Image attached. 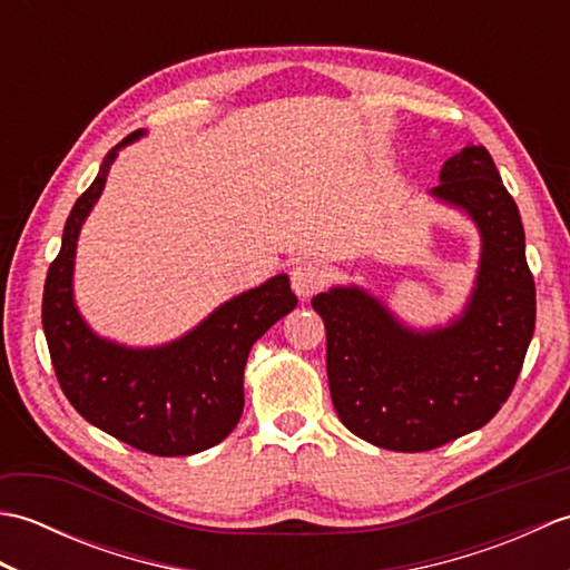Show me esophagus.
<instances>
[{
	"label": "esophagus",
	"mask_w": 570,
	"mask_h": 570,
	"mask_svg": "<svg viewBox=\"0 0 570 570\" xmlns=\"http://www.w3.org/2000/svg\"><path fill=\"white\" fill-rule=\"evenodd\" d=\"M325 284V272L321 269L318 264H311V262H304L294 266L292 272V288L301 296V298H308L318 292V288H323Z\"/></svg>",
	"instance_id": "esophagus-1"
}]
</instances>
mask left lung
I'll return each instance as SVG.
<instances>
[{"label": "left lung", "instance_id": "obj_1", "mask_svg": "<svg viewBox=\"0 0 570 570\" xmlns=\"http://www.w3.org/2000/svg\"><path fill=\"white\" fill-rule=\"evenodd\" d=\"M439 180L429 196L463 210L482 242L475 286L458 318L409 328L355 284L311 301L325 323L337 416L362 441L399 453L433 451L485 426L514 390L537 321L522 217L490 151L468 144Z\"/></svg>", "mask_w": 570, "mask_h": 570}]
</instances>
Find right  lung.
I'll return each mask as SVG.
<instances>
[{
    "instance_id": "right-lung-1",
    "label": "right lung",
    "mask_w": 570,
    "mask_h": 570,
    "mask_svg": "<svg viewBox=\"0 0 570 570\" xmlns=\"http://www.w3.org/2000/svg\"><path fill=\"white\" fill-rule=\"evenodd\" d=\"M107 151L98 178L72 205L60 252L43 286V333L60 390L92 426L151 455H193L227 439L245 409L252 345L298 304L286 274L217 306L171 343L129 347L95 333L72 296L80 227L102 196L119 149Z\"/></svg>"
}]
</instances>
